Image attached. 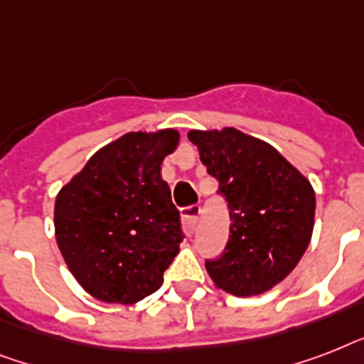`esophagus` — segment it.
Listing matches in <instances>:
<instances>
[{
    "label": "esophagus",
    "mask_w": 364,
    "mask_h": 364,
    "mask_svg": "<svg viewBox=\"0 0 364 364\" xmlns=\"http://www.w3.org/2000/svg\"><path fill=\"white\" fill-rule=\"evenodd\" d=\"M200 213H202V208H200V205H187V208H181L183 230H185L187 236H193L194 230H196Z\"/></svg>",
    "instance_id": "34e87169"
}]
</instances>
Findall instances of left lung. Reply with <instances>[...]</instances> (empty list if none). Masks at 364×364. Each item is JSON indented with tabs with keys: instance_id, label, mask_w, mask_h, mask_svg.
Instances as JSON below:
<instances>
[{
	"instance_id": "obj_1",
	"label": "left lung",
	"mask_w": 364,
	"mask_h": 364,
	"mask_svg": "<svg viewBox=\"0 0 364 364\" xmlns=\"http://www.w3.org/2000/svg\"><path fill=\"white\" fill-rule=\"evenodd\" d=\"M200 160L228 205L230 236L219 259L205 260L217 287L253 296L285 279L314 230L310 181L268 143L236 130L188 132Z\"/></svg>"
}]
</instances>
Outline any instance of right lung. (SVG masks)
I'll return each instance as SVG.
<instances>
[{
    "label": "right lung",
    "mask_w": 364,
    "mask_h": 364,
    "mask_svg": "<svg viewBox=\"0 0 364 364\" xmlns=\"http://www.w3.org/2000/svg\"><path fill=\"white\" fill-rule=\"evenodd\" d=\"M177 143V130L124 134L100 149L56 196V242L94 299L134 304L164 282L185 238L160 176Z\"/></svg>",
    "instance_id": "right-lung-1"
}]
</instances>
